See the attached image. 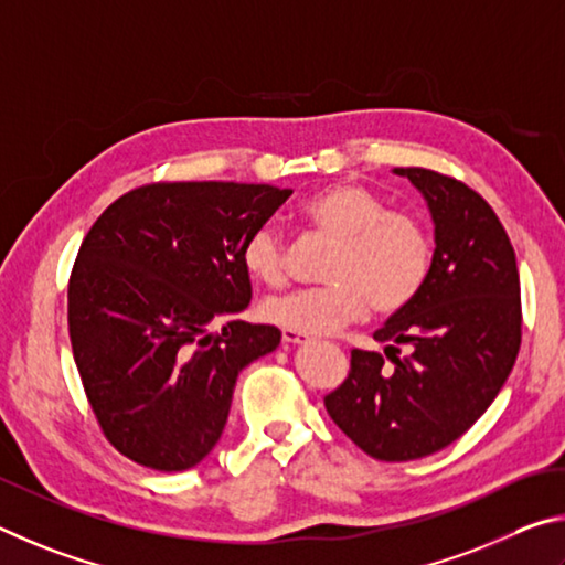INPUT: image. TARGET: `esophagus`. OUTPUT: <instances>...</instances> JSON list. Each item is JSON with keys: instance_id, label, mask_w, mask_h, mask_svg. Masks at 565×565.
Returning <instances> with one entry per match:
<instances>
[{"instance_id": "34e87169", "label": "esophagus", "mask_w": 565, "mask_h": 565, "mask_svg": "<svg viewBox=\"0 0 565 565\" xmlns=\"http://www.w3.org/2000/svg\"><path fill=\"white\" fill-rule=\"evenodd\" d=\"M282 342L285 344H305V342H310V338L308 334L295 332V330H282Z\"/></svg>"}]
</instances>
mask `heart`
<instances>
[{
    "instance_id": "1",
    "label": "heart",
    "mask_w": 565,
    "mask_h": 565,
    "mask_svg": "<svg viewBox=\"0 0 565 565\" xmlns=\"http://www.w3.org/2000/svg\"><path fill=\"white\" fill-rule=\"evenodd\" d=\"M302 221L338 241L322 288L275 295L263 302L265 320L302 334H330L364 318L394 315L417 298L431 265L424 223L407 211H387L377 193L360 183H332L305 198ZM245 273L267 288L288 277L282 235L260 225L245 237Z\"/></svg>"
}]
</instances>
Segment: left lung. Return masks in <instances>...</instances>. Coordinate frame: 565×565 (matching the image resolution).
Listing matches in <instances>:
<instances>
[{
    "label": "left lung",
    "mask_w": 565,
    "mask_h": 565,
    "mask_svg": "<svg viewBox=\"0 0 565 565\" xmlns=\"http://www.w3.org/2000/svg\"><path fill=\"white\" fill-rule=\"evenodd\" d=\"M394 173L409 178L431 213L429 275L374 332L393 364L352 350L348 380L324 407L372 459L409 461L449 447L497 399L521 348V285L509 235L477 191L427 168Z\"/></svg>",
    "instance_id": "left-lung-1"
}]
</instances>
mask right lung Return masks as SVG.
Here are the masks:
<instances>
[{
	"mask_svg": "<svg viewBox=\"0 0 565 565\" xmlns=\"http://www.w3.org/2000/svg\"><path fill=\"white\" fill-rule=\"evenodd\" d=\"M265 183H153L98 215L68 280V338L106 439L183 471L221 439L247 364L280 344L237 320L253 298L245 237L290 198Z\"/></svg>",
	"mask_w": 565,
	"mask_h": 565,
	"instance_id": "obj_1",
	"label": "right lung"
}]
</instances>
